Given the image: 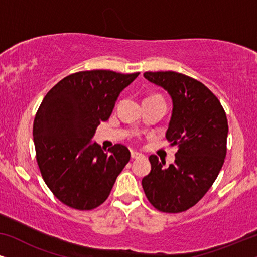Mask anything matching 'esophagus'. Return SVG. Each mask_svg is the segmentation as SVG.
Wrapping results in <instances>:
<instances>
[{
  "label": "esophagus",
  "instance_id": "1",
  "mask_svg": "<svg viewBox=\"0 0 257 257\" xmlns=\"http://www.w3.org/2000/svg\"><path fill=\"white\" fill-rule=\"evenodd\" d=\"M142 157H144L142 153L136 152V151H131V158H132V159H138V158H142Z\"/></svg>",
  "mask_w": 257,
  "mask_h": 257
}]
</instances>
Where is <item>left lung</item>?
<instances>
[{
  "instance_id": "left-lung-1",
  "label": "left lung",
  "mask_w": 257,
  "mask_h": 257,
  "mask_svg": "<svg viewBox=\"0 0 257 257\" xmlns=\"http://www.w3.org/2000/svg\"><path fill=\"white\" fill-rule=\"evenodd\" d=\"M144 77L171 96L166 139L178 152L168 167L150 156L151 172L142 185L158 210L180 213L198 203L220 173L227 152L226 112L212 91L191 77L174 71L145 72Z\"/></svg>"
}]
</instances>
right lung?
Listing matches in <instances>:
<instances>
[{"label": "right lung", "mask_w": 257, "mask_h": 257, "mask_svg": "<svg viewBox=\"0 0 257 257\" xmlns=\"http://www.w3.org/2000/svg\"><path fill=\"white\" fill-rule=\"evenodd\" d=\"M138 75L110 70L72 73L41 103L33 130L37 164L45 184L66 206L79 210L100 206L128 163L127 147L115 144L105 152L92 138Z\"/></svg>", "instance_id": "1"}]
</instances>
